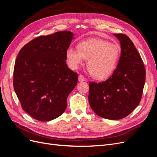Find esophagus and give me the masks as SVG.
Returning a JSON list of instances; mask_svg holds the SVG:
<instances>
[{"instance_id": "esophagus-1", "label": "esophagus", "mask_w": 157, "mask_h": 157, "mask_svg": "<svg viewBox=\"0 0 157 157\" xmlns=\"http://www.w3.org/2000/svg\"><path fill=\"white\" fill-rule=\"evenodd\" d=\"M85 80V78L83 77L82 75H79L78 76V81L79 82H83V81H84Z\"/></svg>"}]
</instances>
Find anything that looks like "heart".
I'll return each mask as SVG.
<instances>
[{
	"mask_svg": "<svg viewBox=\"0 0 157 157\" xmlns=\"http://www.w3.org/2000/svg\"><path fill=\"white\" fill-rule=\"evenodd\" d=\"M121 49L118 44L101 39H89L79 42L77 50L69 48L65 58L69 67L77 69L87 61V68L94 78L105 79L115 70L120 58Z\"/></svg>",
	"mask_w": 157,
	"mask_h": 157,
	"instance_id": "heart-1",
	"label": "heart"
}]
</instances>
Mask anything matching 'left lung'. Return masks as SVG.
I'll list each match as a JSON object with an SVG mask.
<instances>
[{
	"label": "left lung",
	"instance_id": "left-lung-1",
	"mask_svg": "<svg viewBox=\"0 0 157 157\" xmlns=\"http://www.w3.org/2000/svg\"><path fill=\"white\" fill-rule=\"evenodd\" d=\"M120 41L121 54L112 76L101 82L90 84L88 100L95 113L109 120L127 117L140 102L145 69L140 55L129 37L113 34Z\"/></svg>",
	"mask_w": 157,
	"mask_h": 157
}]
</instances>
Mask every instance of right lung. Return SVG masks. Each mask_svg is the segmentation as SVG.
Here are the masks:
<instances>
[{
	"instance_id": "right-lung-1",
	"label": "right lung",
	"mask_w": 157,
	"mask_h": 157,
	"mask_svg": "<svg viewBox=\"0 0 157 157\" xmlns=\"http://www.w3.org/2000/svg\"><path fill=\"white\" fill-rule=\"evenodd\" d=\"M69 31L40 36L19 52L13 88L22 109L35 119L50 121L62 115L78 75L68 68L65 52L73 39Z\"/></svg>"
}]
</instances>
